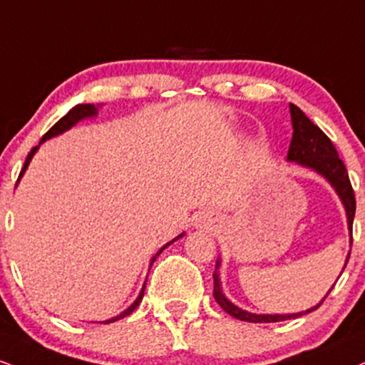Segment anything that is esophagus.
<instances>
[{
	"label": "esophagus",
	"mask_w": 365,
	"mask_h": 365,
	"mask_svg": "<svg viewBox=\"0 0 365 365\" xmlns=\"http://www.w3.org/2000/svg\"><path fill=\"white\" fill-rule=\"evenodd\" d=\"M217 222H219V219H217L216 214H212V212H200L199 216L195 217L194 225H195L197 230L212 231L214 227L217 226Z\"/></svg>",
	"instance_id": "esophagus-1"
}]
</instances>
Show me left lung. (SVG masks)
I'll return each instance as SVG.
<instances>
[{
	"instance_id": "obj_1",
	"label": "left lung",
	"mask_w": 365,
	"mask_h": 365,
	"mask_svg": "<svg viewBox=\"0 0 365 365\" xmlns=\"http://www.w3.org/2000/svg\"><path fill=\"white\" fill-rule=\"evenodd\" d=\"M291 108V120H292V139L291 146H289L287 151V161L291 163H296L299 166H304V168H309L316 171L318 175L327 180L328 183L333 187V190L336 192V195L340 197L341 204L345 207L346 214V226H349L350 231V247H352V225H354V216H355V195L354 188L350 185L349 173H346V168L344 161L338 158V153L333 143L328 138L327 134L319 129L318 125H314L313 122L309 120L308 117L304 115V112L301 110L299 107L291 103L289 105ZM350 252L346 255V260L344 269L349 263ZM219 265H221V258H217L216 263V272H214V299L217 301V304L221 306L222 309L226 311L227 314H231L232 318L241 319V322H250V323H275V322H285V319L299 318L302 314H308L311 311L318 309L322 306V302L327 299L328 294L331 292L333 285L330 291L327 292V296L323 297L318 304L313 306V308L301 311V313H292V314H257L250 313L247 309H241L236 304L227 299L222 292L221 287V279H219ZM341 269V272H344ZM341 275V274H340Z\"/></svg>"
}]
</instances>
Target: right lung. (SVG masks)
Masks as SVG:
<instances>
[{
    "label": "right lung",
    "mask_w": 365,
    "mask_h": 365,
    "mask_svg": "<svg viewBox=\"0 0 365 365\" xmlns=\"http://www.w3.org/2000/svg\"><path fill=\"white\" fill-rule=\"evenodd\" d=\"M98 108H100V105H91V103H80V105H76V107H73L71 110H69L68 113H66V115L63 117V118H59V120L56 122L54 125L51 127L49 130H47L46 134H43V138L41 139V144L42 143H46L47 139H51V138H56V135H59V134H63V133H66V130H69L71 129L73 125H76L78 122L80 120H83V118H91V117H96L98 115ZM41 144H38V146H35L32 151L29 153V156H27V160H25V165H24V168H21V171H20V177H19V180H16V185H19V182H20V178L24 177V173H25V170L29 168V165H30V161H32V158H34V155L35 153H37V149L41 148ZM183 236H185V232H182V235H178L177 238L175 240H171L170 243H166L165 247H161L160 248V252H158L155 257L151 258V263H149V265H153V263H155V260H156V257L158 255H161V252H163V250L166 248V247H170L171 243H175V241H177L178 238H183ZM144 287H146V282H144V285H143V289H140V292H139V296H138V299H135L133 304L129 306V308H127L125 311H122L120 314H117V316H113V318H110V319H105V322H100V323H113V322H117V319H120V318H124V316H127V314H130L133 313V311L138 308L139 306V302L143 301V296H144Z\"/></svg>",
    "instance_id": "1"
}]
</instances>
